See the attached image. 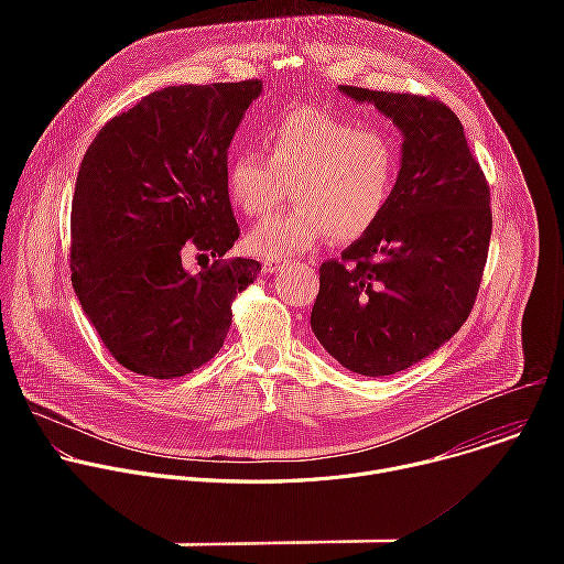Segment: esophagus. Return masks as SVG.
<instances>
[{"mask_svg":"<svg viewBox=\"0 0 564 564\" xmlns=\"http://www.w3.org/2000/svg\"><path fill=\"white\" fill-rule=\"evenodd\" d=\"M283 265H285V259H268V261L263 263V272L274 274V272H279Z\"/></svg>","mask_w":564,"mask_h":564,"instance_id":"esophagus-1","label":"esophagus"}]
</instances>
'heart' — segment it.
<instances>
[{"instance_id":"obj_1","label":"heart","mask_w":564,"mask_h":564,"mask_svg":"<svg viewBox=\"0 0 564 564\" xmlns=\"http://www.w3.org/2000/svg\"><path fill=\"white\" fill-rule=\"evenodd\" d=\"M263 144L268 155L240 149L225 170L229 200L250 218L270 216L292 183L294 205L248 236L257 257L288 259L328 236L350 243L383 216L399 176V147L388 131L294 107L268 124Z\"/></svg>"}]
</instances>
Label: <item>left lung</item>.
I'll list each match as a JSON object with an SVG mask.
<instances>
[{
  "instance_id": "obj_1",
  "label": "left lung",
  "mask_w": 564,
  "mask_h": 564,
  "mask_svg": "<svg viewBox=\"0 0 564 564\" xmlns=\"http://www.w3.org/2000/svg\"><path fill=\"white\" fill-rule=\"evenodd\" d=\"M404 135L377 225L318 268L312 333L344 368L383 377L446 344L468 318L491 240V194L459 118L424 96L339 87Z\"/></svg>"
}]
</instances>
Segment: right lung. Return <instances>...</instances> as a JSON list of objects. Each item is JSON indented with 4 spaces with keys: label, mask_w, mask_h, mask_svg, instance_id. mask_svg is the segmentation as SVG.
Instances as JSON below:
<instances>
[{
    "label": "right lung",
    "mask_w": 564,
    "mask_h": 564,
    "mask_svg": "<svg viewBox=\"0 0 564 564\" xmlns=\"http://www.w3.org/2000/svg\"><path fill=\"white\" fill-rule=\"evenodd\" d=\"M261 79L181 85L111 118L79 165L70 207V281L107 350L127 370L174 379L207 364L231 301L261 263L220 261L238 238L227 149ZM219 259L198 275L180 257ZM203 254V256H204Z\"/></svg>",
    "instance_id": "1"
}]
</instances>
